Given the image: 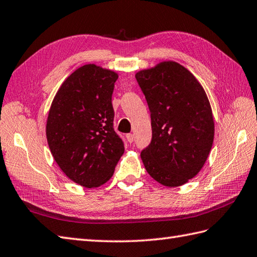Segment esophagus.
<instances>
[{
    "label": "esophagus",
    "mask_w": 257,
    "mask_h": 257,
    "mask_svg": "<svg viewBox=\"0 0 257 257\" xmlns=\"http://www.w3.org/2000/svg\"><path fill=\"white\" fill-rule=\"evenodd\" d=\"M125 137H127L128 143H130V144H132L133 141H134V139H135V137H134V135H133V134H128L127 136H125Z\"/></svg>",
    "instance_id": "1"
}]
</instances>
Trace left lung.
I'll list each match as a JSON object with an SVG mask.
<instances>
[{
	"mask_svg": "<svg viewBox=\"0 0 257 257\" xmlns=\"http://www.w3.org/2000/svg\"><path fill=\"white\" fill-rule=\"evenodd\" d=\"M148 102L152 139L141 160L152 179L169 188L194 178L210 155L214 119L209 98L195 76L173 61L136 73Z\"/></svg>",
	"mask_w": 257,
	"mask_h": 257,
	"instance_id": "obj_1",
	"label": "left lung"
}]
</instances>
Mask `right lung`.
Masks as SVG:
<instances>
[{"label":"right lung","instance_id":"add662e5","mask_svg":"<svg viewBox=\"0 0 257 257\" xmlns=\"http://www.w3.org/2000/svg\"><path fill=\"white\" fill-rule=\"evenodd\" d=\"M117 78L111 69L83 65L64 80L48 111L46 138L54 160L81 187L106 183L124 151L112 128Z\"/></svg>","mask_w":257,"mask_h":257}]
</instances>
